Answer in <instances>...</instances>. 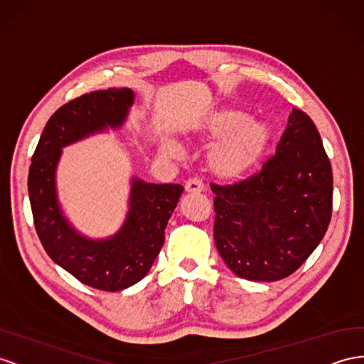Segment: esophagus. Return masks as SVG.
Masks as SVG:
<instances>
[{"mask_svg":"<svg viewBox=\"0 0 364 364\" xmlns=\"http://www.w3.org/2000/svg\"><path fill=\"white\" fill-rule=\"evenodd\" d=\"M203 190H205V185L198 178L188 179V181H186V183H185V191L186 193H202Z\"/></svg>","mask_w":364,"mask_h":364,"instance_id":"34e87169","label":"esophagus"}]
</instances>
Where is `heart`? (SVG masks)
Returning <instances> with one entry per match:
<instances>
[{
    "label": "heart",
    "instance_id": "b5f03b06",
    "mask_svg": "<svg viewBox=\"0 0 364 364\" xmlns=\"http://www.w3.org/2000/svg\"><path fill=\"white\" fill-rule=\"evenodd\" d=\"M202 142L215 141L208 150L206 164L222 181H239L257 166L271 142V127L231 107L210 112L196 127ZM161 150L168 158H181L182 149L174 141L164 139Z\"/></svg>",
    "mask_w": 364,
    "mask_h": 364
}]
</instances>
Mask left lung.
<instances>
[{
    "label": "left lung",
    "mask_w": 364,
    "mask_h": 364,
    "mask_svg": "<svg viewBox=\"0 0 364 364\" xmlns=\"http://www.w3.org/2000/svg\"><path fill=\"white\" fill-rule=\"evenodd\" d=\"M214 242L242 279L291 276L318 247L332 214V168L311 117L292 109L276 156L239 183L211 185Z\"/></svg>",
    "instance_id": "obj_1"
}]
</instances>
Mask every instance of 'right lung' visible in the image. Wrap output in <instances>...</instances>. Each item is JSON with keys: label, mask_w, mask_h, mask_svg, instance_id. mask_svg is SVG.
Returning <instances> with one entry per match:
<instances>
[{"label": "right lung", "mask_w": 364, "mask_h": 364, "mask_svg": "<svg viewBox=\"0 0 364 364\" xmlns=\"http://www.w3.org/2000/svg\"><path fill=\"white\" fill-rule=\"evenodd\" d=\"M133 102V90L122 87L87 93L63 105L46 124L28 170L35 228L48 257L88 287L110 292L133 287L150 271L183 186L132 178L122 227L107 239H90L65 218L58 200L56 168L64 146L109 129L119 130Z\"/></svg>", "instance_id": "1"}]
</instances>
